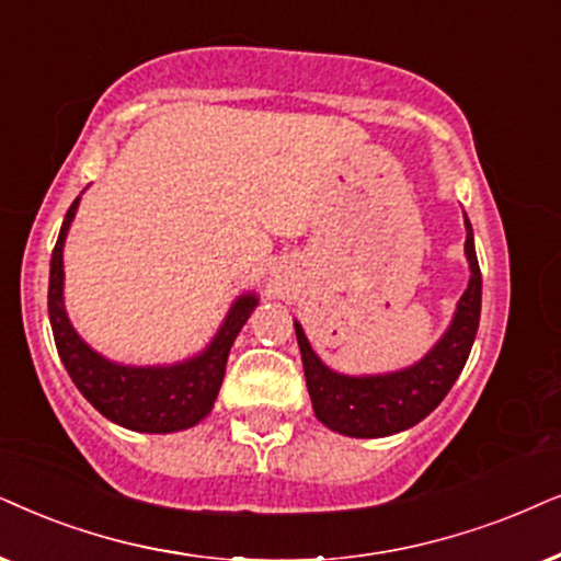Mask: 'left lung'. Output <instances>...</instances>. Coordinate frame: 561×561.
Instances as JSON below:
<instances>
[{
  "instance_id": "1",
  "label": "left lung",
  "mask_w": 561,
  "mask_h": 561,
  "mask_svg": "<svg viewBox=\"0 0 561 561\" xmlns=\"http://www.w3.org/2000/svg\"><path fill=\"white\" fill-rule=\"evenodd\" d=\"M466 261H469V287L460 295L450 325L435 346L414 365L391 373L344 375L331 370L313 352L302 325L295 321L297 344L302 354L305 382L318 422L346 437H386L420 424L430 411L439 407L458 380L477 339L481 316V272L473 230L463 211Z\"/></svg>"
}]
</instances>
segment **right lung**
Here are the masks:
<instances>
[{
    "label": "right lung",
    "mask_w": 561,
    "mask_h": 561,
    "mask_svg": "<svg viewBox=\"0 0 561 561\" xmlns=\"http://www.w3.org/2000/svg\"><path fill=\"white\" fill-rule=\"evenodd\" d=\"M77 207L80 196L64 217L51 253V274H48V318H51L56 352L69 378L105 420L126 430L168 435V432L194 427L215 407L230 346L256 310L259 295H238L211 342L186 359L170 365H126L108 359L77 333L64 308V243L75 222Z\"/></svg>",
    "instance_id": "obj_1"
}]
</instances>
